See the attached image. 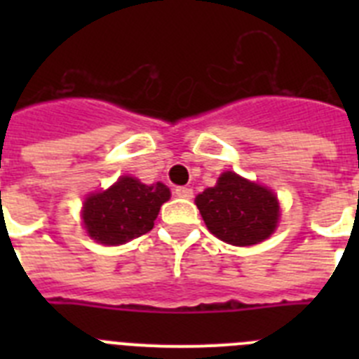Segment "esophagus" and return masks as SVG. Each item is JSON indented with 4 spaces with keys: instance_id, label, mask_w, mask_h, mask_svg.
<instances>
[{
    "instance_id": "esophagus-1",
    "label": "esophagus",
    "mask_w": 359,
    "mask_h": 359,
    "mask_svg": "<svg viewBox=\"0 0 359 359\" xmlns=\"http://www.w3.org/2000/svg\"><path fill=\"white\" fill-rule=\"evenodd\" d=\"M174 194H176L177 198L190 199L194 196V192H192V189H189V187H176V189H174Z\"/></svg>"
}]
</instances>
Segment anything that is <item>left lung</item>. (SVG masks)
<instances>
[{
  "mask_svg": "<svg viewBox=\"0 0 359 359\" xmlns=\"http://www.w3.org/2000/svg\"><path fill=\"white\" fill-rule=\"evenodd\" d=\"M208 230L236 246H252L273 233L278 201L266 187L248 182L236 172H224L217 185L196 198Z\"/></svg>",
  "mask_w": 359,
  "mask_h": 359,
  "instance_id": "left-lung-1",
  "label": "left lung"
}]
</instances>
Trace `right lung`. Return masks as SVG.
Here are the masks:
<instances>
[{"label": "right lung", "instance_id": "right-lung-1", "mask_svg": "<svg viewBox=\"0 0 359 359\" xmlns=\"http://www.w3.org/2000/svg\"><path fill=\"white\" fill-rule=\"evenodd\" d=\"M170 198L163 183L144 185L123 176L111 189L86 199V230L102 244H122L144 236L154 226L160 207Z\"/></svg>", "mask_w": 359, "mask_h": 359}]
</instances>
